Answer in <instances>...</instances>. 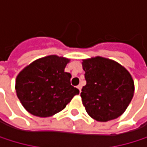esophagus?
<instances>
[{"label": "esophagus", "mask_w": 147, "mask_h": 147, "mask_svg": "<svg viewBox=\"0 0 147 147\" xmlns=\"http://www.w3.org/2000/svg\"><path fill=\"white\" fill-rule=\"evenodd\" d=\"M77 88H78V89L79 90V92H81V89H82V86H81V84H78V86H77Z\"/></svg>", "instance_id": "34e87169"}]
</instances>
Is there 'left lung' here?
Here are the masks:
<instances>
[{
    "label": "left lung",
    "mask_w": 147,
    "mask_h": 147,
    "mask_svg": "<svg viewBox=\"0 0 147 147\" xmlns=\"http://www.w3.org/2000/svg\"><path fill=\"white\" fill-rule=\"evenodd\" d=\"M86 84L81 98L87 114L98 122L119 117L134 94V82L129 71L116 61L97 56L83 60Z\"/></svg>",
    "instance_id": "left-lung-1"
}]
</instances>
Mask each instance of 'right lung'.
<instances>
[{"label":"right lung","mask_w":147,"mask_h":147,"mask_svg":"<svg viewBox=\"0 0 147 147\" xmlns=\"http://www.w3.org/2000/svg\"><path fill=\"white\" fill-rule=\"evenodd\" d=\"M69 59L48 55L26 66L16 79V92L30 114L48 117L65 109L79 90L70 84L71 75L64 71Z\"/></svg>","instance_id":"1"}]
</instances>
